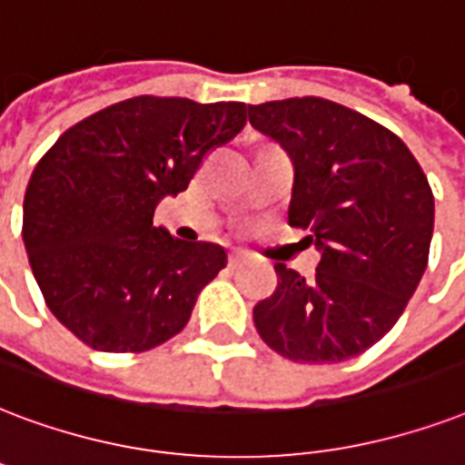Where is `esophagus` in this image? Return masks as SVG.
<instances>
[{
	"label": "esophagus",
	"instance_id": "1",
	"mask_svg": "<svg viewBox=\"0 0 465 465\" xmlns=\"http://www.w3.org/2000/svg\"><path fill=\"white\" fill-rule=\"evenodd\" d=\"M248 263V258L243 256V253H232V256H229V268H232V271H236V268H241V265H246Z\"/></svg>",
	"mask_w": 465,
	"mask_h": 465
}]
</instances>
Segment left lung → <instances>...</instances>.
I'll return each mask as SVG.
<instances>
[{"instance_id": "8db88e82", "label": "left lung", "mask_w": 465, "mask_h": 465, "mask_svg": "<svg viewBox=\"0 0 465 465\" xmlns=\"http://www.w3.org/2000/svg\"><path fill=\"white\" fill-rule=\"evenodd\" d=\"M248 122L295 168L290 226L322 253L253 307L261 339L295 363L353 359L395 327L430 261L434 194L410 148L373 119L322 97L248 104Z\"/></svg>"}]
</instances>
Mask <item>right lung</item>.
<instances>
[{
    "mask_svg": "<svg viewBox=\"0 0 465 465\" xmlns=\"http://www.w3.org/2000/svg\"><path fill=\"white\" fill-rule=\"evenodd\" d=\"M243 102L126 99L87 116L38 161L24 197V246L48 310L106 353H141L190 322L226 265L209 241L153 224L214 146L246 124Z\"/></svg>",
    "mask_w": 465,
    "mask_h": 465,
    "instance_id": "1",
    "label": "right lung"
}]
</instances>
